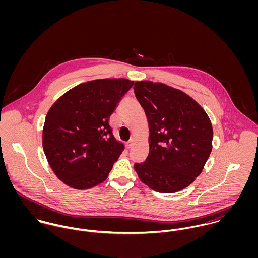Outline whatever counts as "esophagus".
Wrapping results in <instances>:
<instances>
[{"instance_id":"esophagus-1","label":"esophagus","mask_w":258,"mask_h":258,"mask_svg":"<svg viewBox=\"0 0 258 258\" xmlns=\"http://www.w3.org/2000/svg\"><path fill=\"white\" fill-rule=\"evenodd\" d=\"M133 145H134V139H130V140L126 143V148H127V149H130V148H132Z\"/></svg>"}]
</instances>
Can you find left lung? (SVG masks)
Listing matches in <instances>:
<instances>
[{"instance_id":"8db88e82","label":"left lung","mask_w":258,"mask_h":258,"mask_svg":"<svg viewBox=\"0 0 258 258\" xmlns=\"http://www.w3.org/2000/svg\"><path fill=\"white\" fill-rule=\"evenodd\" d=\"M134 91L150 131L149 155L134 169L152 189L179 191L196 180L210 157L211 120L191 97L164 83L137 81Z\"/></svg>"}]
</instances>
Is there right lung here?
<instances>
[{"instance_id":"add662e5","label":"right lung","mask_w":258,"mask_h":258,"mask_svg":"<svg viewBox=\"0 0 258 258\" xmlns=\"http://www.w3.org/2000/svg\"><path fill=\"white\" fill-rule=\"evenodd\" d=\"M133 84L125 78L88 81L50 107L42 147L50 168L64 184L86 189L107 179L124 150L112 133L109 118Z\"/></svg>"}]
</instances>
